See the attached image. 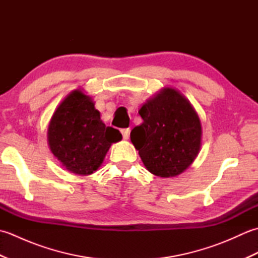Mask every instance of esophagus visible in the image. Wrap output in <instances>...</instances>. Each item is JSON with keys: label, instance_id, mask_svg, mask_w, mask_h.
<instances>
[{"label": "esophagus", "instance_id": "esophagus-1", "mask_svg": "<svg viewBox=\"0 0 258 258\" xmlns=\"http://www.w3.org/2000/svg\"><path fill=\"white\" fill-rule=\"evenodd\" d=\"M130 132H131L130 128H123V130H120V133H122L124 140H127V139H128Z\"/></svg>", "mask_w": 258, "mask_h": 258}]
</instances>
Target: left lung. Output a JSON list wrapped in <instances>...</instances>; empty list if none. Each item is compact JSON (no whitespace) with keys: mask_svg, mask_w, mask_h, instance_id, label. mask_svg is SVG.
I'll use <instances>...</instances> for the list:
<instances>
[{"mask_svg":"<svg viewBox=\"0 0 258 258\" xmlns=\"http://www.w3.org/2000/svg\"><path fill=\"white\" fill-rule=\"evenodd\" d=\"M143 123L131 132V141L144 166L160 177L182 174L202 146V124L194 106L178 90L163 87L139 111Z\"/></svg>","mask_w":258,"mask_h":258,"instance_id":"8db88e82","label":"left lung"}]
</instances>
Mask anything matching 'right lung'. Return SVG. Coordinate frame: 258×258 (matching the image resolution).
I'll return each instance as SVG.
<instances>
[{"label":"right lung","instance_id":"obj_1","mask_svg":"<svg viewBox=\"0 0 258 258\" xmlns=\"http://www.w3.org/2000/svg\"><path fill=\"white\" fill-rule=\"evenodd\" d=\"M122 140L106 126L92 96L74 90L59 103L47 127V144L67 171L87 176L97 171L113 143Z\"/></svg>","mask_w":258,"mask_h":258}]
</instances>
